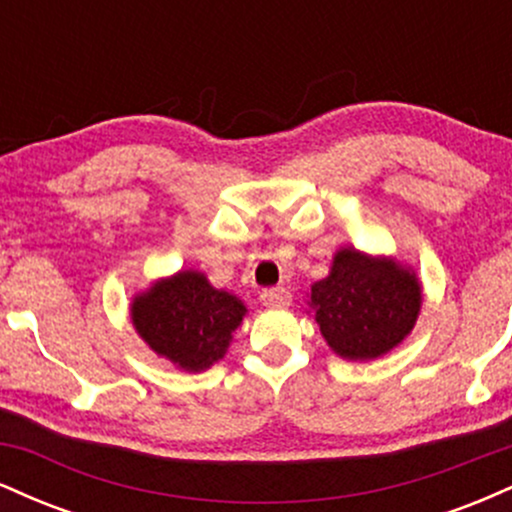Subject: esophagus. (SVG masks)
I'll use <instances>...</instances> for the list:
<instances>
[{
    "label": "esophagus",
    "mask_w": 512,
    "mask_h": 512,
    "mask_svg": "<svg viewBox=\"0 0 512 512\" xmlns=\"http://www.w3.org/2000/svg\"><path fill=\"white\" fill-rule=\"evenodd\" d=\"M260 301L262 305H267V308H286V305L291 303V293L289 289H284V286H276V289L262 291Z\"/></svg>",
    "instance_id": "34e87169"
}]
</instances>
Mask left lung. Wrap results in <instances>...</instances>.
<instances>
[{"label": "left lung", "mask_w": 512, "mask_h": 512, "mask_svg": "<svg viewBox=\"0 0 512 512\" xmlns=\"http://www.w3.org/2000/svg\"><path fill=\"white\" fill-rule=\"evenodd\" d=\"M421 303L424 293L414 267L356 248L334 252L330 274L308 291L322 337L346 361L390 354L414 330Z\"/></svg>", "instance_id": "left-lung-1"}]
</instances>
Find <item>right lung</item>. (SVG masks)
<instances>
[{
	"instance_id": "1",
	"label": "right lung",
	"mask_w": 512,
	"mask_h": 512,
	"mask_svg": "<svg viewBox=\"0 0 512 512\" xmlns=\"http://www.w3.org/2000/svg\"><path fill=\"white\" fill-rule=\"evenodd\" d=\"M248 308L233 293L211 286L207 274L180 269L134 293L129 317L158 358L185 373H202L226 356Z\"/></svg>"
}]
</instances>
